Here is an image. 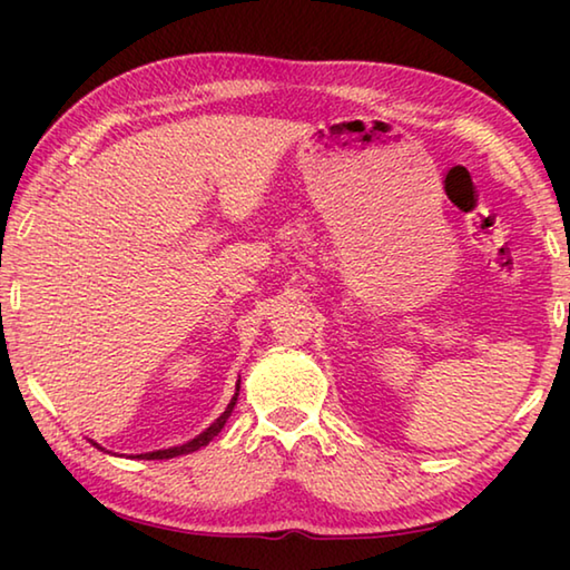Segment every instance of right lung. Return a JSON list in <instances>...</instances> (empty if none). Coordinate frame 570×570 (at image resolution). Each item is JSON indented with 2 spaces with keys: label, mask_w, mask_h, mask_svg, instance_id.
<instances>
[{
  "label": "right lung",
  "mask_w": 570,
  "mask_h": 570,
  "mask_svg": "<svg viewBox=\"0 0 570 570\" xmlns=\"http://www.w3.org/2000/svg\"><path fill=\"white\" fill-rule=\"evenodd\" d=\"M240 382V380H238ZM236 400H238V384H236V394H234V400L228 402V407H226V412L220 414V417L210 424V428L206 430V432H200L198 438H193L190 442H186V445H178V448H168V450H156V452H140V455H132V458H138V460H168V458H178V455H188V452H196V450H200V448H206L210 440H214L220 430H224V424H226V420L230 417V412H234V407H236ZM95 448L98 450H102L98 442H92Z\"/></svg>",
  "instance_id": "obj_1"
}]
</instances>
